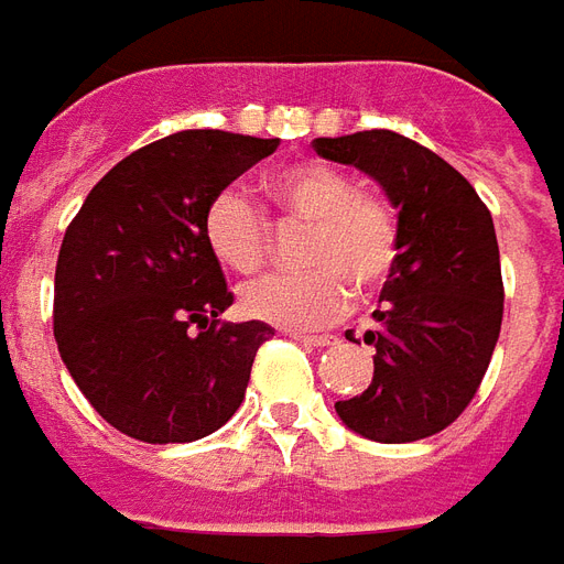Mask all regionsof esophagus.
<instances>
[{"mask_svg": "<svg viewBox=\"0 0 564 564\" xmlns=\"http://www.w3.org/2000/svg\"><path fill=\"white\" fill-rule=\"evenodd\" d=\"M294 339H297L300 345H310V348H327V345L339 343L336 336H327V333H322V336H310V333H294Z\"/></svg>", "mask_w": 564, "mask_h": 564, "instance_id": "34e87169", "label": "esophagus"}]
</instances>
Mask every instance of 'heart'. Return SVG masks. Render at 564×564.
Here are the masks:
<instances>
[{"mask_svg":"<svg viewBox=\"0 0 564 564\" xmlns=\"http://www.w3.org/2000/svg\"><path fill=\"white\" fill-rule=\"evenodd\" d=\"M264 195L282 219L306 221L297 258L306 270L267 276L242 291L240 306L254 322L303 330L336 322L351 310L355 285H384L400 254V216L388 195L357 188L351 174L327 162H300L264 180ZM209 254L237 276L267 264L270 225L237 188H225L204 213Z\"/></svg>","mask_w":564,"mask_h":564,"instance_id":"obj_1","label":"heart"}]
</instances>
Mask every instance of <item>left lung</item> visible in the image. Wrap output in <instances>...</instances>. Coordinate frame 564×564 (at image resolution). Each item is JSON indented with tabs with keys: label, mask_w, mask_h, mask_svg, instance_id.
<instances>
[{
	"label": "left lung",
	"mask_w": 564,
	"mask_h": 564,
	"mask_svg": "<svg viewBox=\"0 0 564 564\" xmlns=\"http://www.w3.org/2000/svg\"><path fill=\"white\" fill-rule=\"evenodd\" d=\"M312 147L360 167L400 209V254L372 312L376 327L364 333L376 348L372 384L336 402V414L384 445L442 433L478 393L499 343L505 288L490 209L442 155L397 131L315 138Z\"/></svg>",
	"instance_id": "left-lung-1"
}]
</instances>
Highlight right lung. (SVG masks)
I'll return each mask as SVG.
<instances>
[{"instance_id":"1","label":"right lung","mask_w":564,"mask_h":564,"mask_svg":"<svg viewBox=\"0 0 564 564\" xmlns=\"http://www.w3.org/2000/svg\"><path fill=\"white\" fill-rule=\"evenodd\" d=\"M279 138L188 129L126 155L63 237L53 336L65 369L119 433L183 445L240 409L264 322H219L234 303L204 242V213Z\"/></svg>"}]
</instances>
